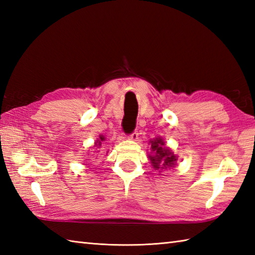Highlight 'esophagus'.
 <instances>
[{
	"instance_id": "34e87169",
	"label": "esophagus",
	"mask_w": 255,
	"mask_h": 255,
	"mask_svg": "<svg viewBox=\"0 0 255 255\" xmlns=\"http://www.w3.org/2000/svg\"><path fill=\"white\" fill-rule=\"evenodd\" d=\"M138 136H139L138 131H137V130H134V131H132L130 134H129V139L134 140V141H136V140L138 139Z\"/></svg>"
}]
</instances>
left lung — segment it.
I'll list each match as a JSON object with an SVG mask.
<instances>
[{
    "label": "left lung",
    "instance_id": "8db88e82",
    "mask_svg": "<svg viewBox=\"0 0 255 255\" xmlns=\"http://www.w3.org/2000/svg\"><path fill=\"white\" fill-rule=\"evenodd\" d=\"M151 151L152 155H149V159L155 170L166 169V167L174 166L176 163V156L172 151L164 148V141L162 138H156L151 140Z\"/></svg>",
    "mask_w": 255,
    "mask_h": 255
}]
</instances>
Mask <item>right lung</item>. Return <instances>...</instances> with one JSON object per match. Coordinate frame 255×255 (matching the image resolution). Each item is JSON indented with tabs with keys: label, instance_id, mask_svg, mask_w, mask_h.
<instances>
[{
	"label": "right lung",
	"instance_id": "1",
	"mask_svg": "<svg viewBox=\"0 0 255 255\" xmlns=\"http://www.w3.org/2000/svg\"><path fill=\"white\" fill-rule=\"evenodd\" d=\"M104 137H103V136H100V140H97V141L95 142V145H96V147L97 148H100L101 147V144H102V141H104Z\"/></svg>",
	"mask_w": 255,
	"mask_h": 255
}]
</instances>
